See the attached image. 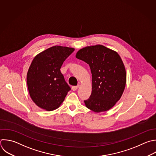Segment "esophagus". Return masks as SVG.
Returning a JSON list of instances; mask_svg holds the SVG:
<instances>
[{
  "mask_svg": "<svg viewBox=\"0 0 156 156\" xmlns=\"http://www.w3.org/2000/svg\"><path fill=\"white\" fill-rule=\"evenodd\" d=\"M78 88H79V85H77V86H73V87H72V90H73V91H76V90H77Z\"/></svg>",
  "mask_w": 156,
  "mask_h": 156,
  "instance_id": "1",
  "label": "esophagus"
}]
</instances>
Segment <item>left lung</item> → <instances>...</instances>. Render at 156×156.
<instances>
[{"label":"left lung","instance_id":"1","mask_svg":"<svg viewBox=\"0 0 156 156\" xmlns=\"http://www.w3.org/2000/svg\"><path fill=\"white\" fill-rule=\"evenodd\" d=\"M76 58L89 65L92 74V91L84 101L94 112L107 111L121 98L126 83V73L118 54L102 45L80 49Z\"/></svg>","mask_w":156,"mask_h":156}]
</instances>
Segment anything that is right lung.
<instances>
[{
    "instance_id": "right-lung-1",
    "label": "right lung",
    "mask_w": 156,
    "mask_h": 156,
    "mask_svg": "<svg viewBox=\"0 0 156 156\" xmlns=\"http://www.w3.org/2000/svg\"><path fill=\"white\" fill-rule=\"evenodd\" d=\"M74 48L55 46L38 54L33 60L27 75L29 92L39 107L54 110L63 102L70 87L60 68Z\"/></svg>"
}]
</instances>
